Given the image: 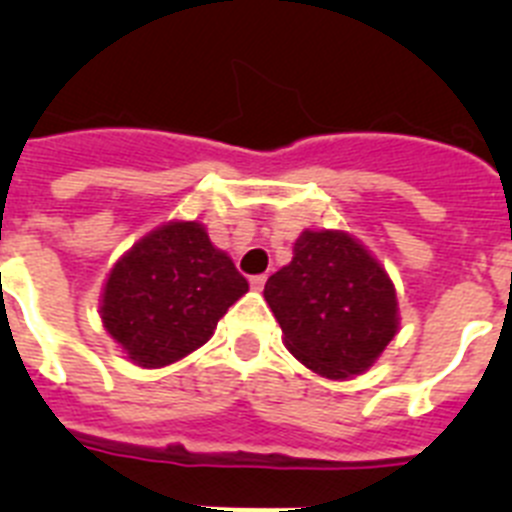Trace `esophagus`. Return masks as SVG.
<instances>
[{
    "mask_svg": "<svg viewBox=\"0 0 512 512\" xmlns=\"http://www.w3.org/2000/svg\"><path fill=\"white\" fill-rule=\"evenodd\" d=\"M266 284V274H259V277H251V289H256V292H261Z\"/></svg>",
    "mask_w": 512,
    "mask_h": 512,
    "instance_id": "1",
    "label": "esophagus"
}]
</instances>
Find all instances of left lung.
I'll return each instance as SVG.
<instances>
[{
	"label": "left lung",
	"mask_w": 512,
	"mask_h": 512,
	"mask_svg": "<svg viewBox=\"0 0 512 512\" xmlns=\"http://www.w3.org/2000/svg\"><path fill=\"white\" fill-rule=\"evenodd\" d=\"M264 297L289 354L328 379L364 374L400 328L395 284L343 230H305Z\"/></svg>",
	"instance_id": "8db88e82"
}]
</instances>
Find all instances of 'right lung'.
<instances>
[{
  "label": "right lung",
  "instance_id": "right-lung-1",
  "mask_svg": "<svg viewBox=\"0 0 512 512\" xmlns=\"http://www.w3.org/2000/svg\"><path fill=\"white\" fill-rule=\"evenodd\" d=\"M246 292L248 282L212 246L205 225L174 220L117 259L99 312L133 364L158 369L210 341L217 320Z\"/></svg>",
  "mask_w": 512,
  "mask_h": 512
}]
</instances>
